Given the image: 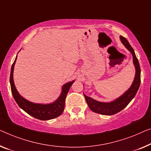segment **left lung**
Returning <instances> with one entry per match:
<instances>
[{
	"mask_svg": "<svg viewBox=\"0 0 151 151\" xmlns=\"http://www.w3.org/2000/svg\"><path fill=\"white\" fill-rule=\"evenodd\" d=\"M120 39L122 43L124 45L126 48L132 53V55H133V61L135 68H136V76H135L132 86L120 98L110 103L98 102L91 98L84 95L89 109L94 112L104 114V115H112V114H114L122 111L125 107L127 106L132 99L134 98V96H136L140 85V67L138 58H136L134 49L130 45L127 40L122 36L120 37Z\"/></svg>",
	"mask_w": 151,
	"mask_h": 151,
	"instance_id": "1",
	"label": "left lung"
}]
</instances>
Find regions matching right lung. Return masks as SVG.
<instances>
[{
    "instance_id": "1",
    "label": "right lung",
    "mask_w": 151,
    "mask_h": 151,
    "mask_svg": "<svg viewBox=\"0 0 151 151\" xmlns=\"http://www.w3.org/2000/svg\"><path fill=\"white\" fill-rule=\"evenodd\" d=\"M16 59L17 57L15 58L14 62L13 63L12 66H11L10 84L13 96L15 102L19 105V106L30 115L32 116L33 117L36 119H40V120H49V119L58 117L60 114H62L64 109L65 100H66L67 93L69 91L70 87L74 83V81L72 82H68L62 87L61 95H60L59 98L52 104H39L32 103L22 98L18 93L15 87L13 78V73Z\"/></svg>"
}]
</instances>
